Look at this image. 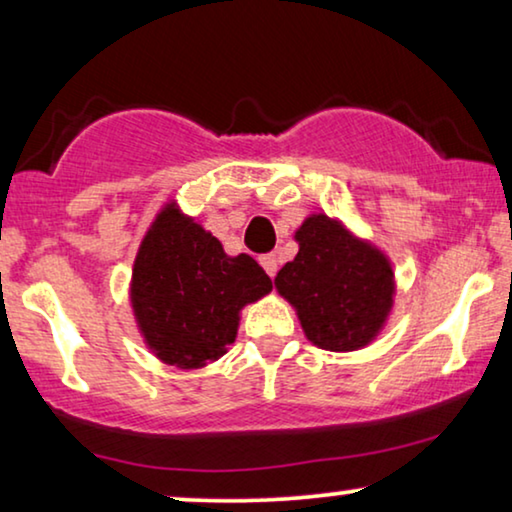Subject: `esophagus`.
I'll use <instances>...</instances> for the list:
<instances>
[{"label": "esophagus", "mask_w": 512, "mask_h": 512, "mask_svg": "<svg viewBox=\"0 0 512 512\" xmlns=\"http://www.w3.org/2000/svg\"><path fill=\"white\" fill-rule=\"evenodd\" d=\"M258 261H261L263 270L268 272L270 277H275V275H277V270H279V258H277L275 254H263L261 258H258Z\"/></svg>", "instance_id": "34e87169"}]
</instances>
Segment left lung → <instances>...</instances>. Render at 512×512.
Here are the masks:
<instances>
[{
	"label": "left lung",
	"mask_w": 512,
	"mask_h": 512,
	"mask_svg": "<svg viewBox=\"0 0 512 512\" xmlns=\"http://www.w3.org/2000/svg\"><path fill=\"white\" fill-rule=\"evenodd\" d=\"M296 240L298 254L279 270L275 286L298 310L307 338L333 352L368 345L391 307L387 258L324 214L310 216Z\"/></svg>",
	"instance_id": "left-lung-1"
}]
</instances>
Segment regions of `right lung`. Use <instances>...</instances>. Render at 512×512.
Listing matches in <instances>:
<instances>
[{"label": "right lung", "instance_id": "1", "mask_svg": "<svg viewBox=\"0 0 512 512\" xmlns=\"http://www.w3.org/2000/svg\"><path fill=\"white\" fill-rule=\"evenodd\" d=\"M272 289L247 254L230 258L221 242L179 209L165 207L139 249L132 305L149 347L170 366L200 368L226 352L237 312Z\"/></svg>", "mask_w": 512, "mask_h": 512}]
</instances>
